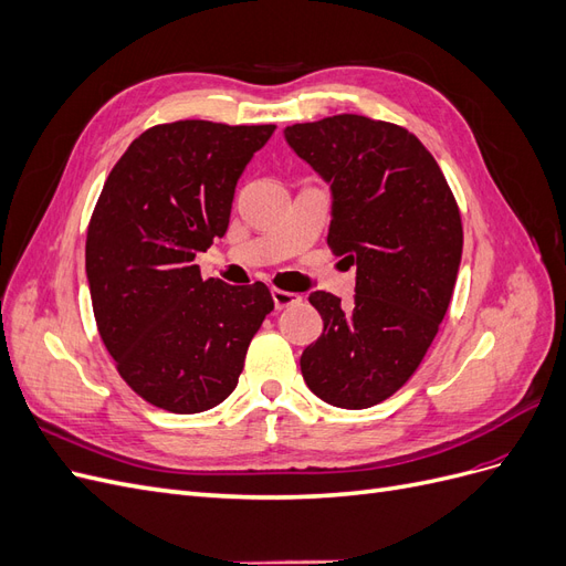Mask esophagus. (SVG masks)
<instances>
[{
  "instance_id": "obj_1",
  "label": "esophagus",
  "mask_w": 566,
  "mask_h": 566,
  "mask_svg": "<svg viewBox=\"0 0 566 566\" xmlns=\"http://www.w3.org/2000/svg\"><path fill=\"white\" fill-rule=\"evenodd\" d=\"M271 297H273V304H276V310H287V306L302 302L297 293H287V290H279V287L271 290Z\"/></svg>"
}]
</instances>
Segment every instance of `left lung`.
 <instances>
[{
	"instance_id": "1",
	"label": "left lung",
	"mask_w": 566,
	"mask_h": 566,
	"mask_svg": "<svg viewBox=\"0 0 566 566\" xmlns=\"http://www.w3.org/2000/svg\"><path fill=\"white\" fill-rule=\"evenodd\" d=\"M285 139L333 188L328 245L356 264L349 306L312 293L323 333L302 378L337 408H370L399 391L447 316L462 221L432 153L408 129L364 115L293 125Z\"/></svg>"
}]
</instances>
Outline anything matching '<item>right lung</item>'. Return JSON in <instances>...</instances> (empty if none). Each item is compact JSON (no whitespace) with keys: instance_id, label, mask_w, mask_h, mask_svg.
<instances>
[{"instance_id":"obj_1","label":"right lung","mask_w":566,"mask_h":566,"mask_svg":"<svg viewBox=\"0 0 566 566\" xmlns=\"http://www.w3.org/2000/svg\"><path fill=\"white\" fill-rule=\"evenodd\" d=\"M276 125L179 119L129 144L87 229L101 339L139 397L169 413L224 401L273 300L264 283L202 281L196 254L229 229L238 177Z\"/></svg>"}]
</instances>
